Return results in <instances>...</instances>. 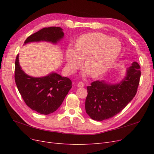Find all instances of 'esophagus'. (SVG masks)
<instances>
[{"mask_svg":"<svg viewBox=\"0 0 154 154\" xmlns=\"http://www.w3.org/2000/svg\"><path fill=\"white\" fill-rule=\"evenodd\" d=\"M77 86H78V87H84L85 84H84V83H83L82 82H80L78 83Z\"/></svg>","mask_w":154,"mask_h":154,"instance_id":"obj_1","label":"esophagus"}]
</instances>
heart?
<instances>
[{
	"instance_id": "heart-1",
	"label": "heart",
	"mask_w": 154,
	"mask_h": 154,
	"mask_svg": "<svg viewBox=\"0 0 154 154\" xmlns=\"http://www.w3.org/2000/svg\"><path fill=\"white\" fill-rule=\"evenodd\" d=\"M122 51L119 41L100 32L82 35L75 46L69 45L66 52L67 67L74 72L82 63L86 66L85 72L99 76L108 70L119 57Z\"/></svg>"
}]
</instances>
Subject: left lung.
<instances>
[{
	"label": "left lung",
	"instance_id": "left-lung-1",
	"mask_svg": "<svg viewBox=\"0 0 154 154\" xmlns=\"http://www.w3.org/2000/svg\"><path fill=\"white\" fill-rule=\"evenodd\" d=\"M140 66L134 62L123 80L116 84L97 80L88 86L85 110L91 118L103 121L118 114L136 96L141 76Z\"/></svg>",
	"mask_w": 154,
	"mask_h": 154
}]
</instances>
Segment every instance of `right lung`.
I'll return each instance as SVG.
<instances>
[{"instance_id":"add662e5","label":"right lung","mask_w":154,"mask_h":154,"mask_svg":"<svg viewBox=\"0 0 154 154\" xmlns=\"http://www.w3.org/2000/svg\"><path fill=\"white\" fill-rule=\"evenodd\" d=\"M63 36L61 27H44L27 37L24 44L40 41L57 44ZM15 80L26 104L32 110L44 115L57 110L72 87L69 78L56 72L41 78L27 75L20 67L18 54L15 60Z\"/></svg>"}]
</instances>
